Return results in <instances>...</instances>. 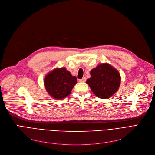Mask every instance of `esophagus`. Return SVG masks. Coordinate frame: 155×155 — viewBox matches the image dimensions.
I'll return each mask as SVG.
<instances>
[{
	"instance_id": "34e87169",
	"label": "esophagus",
	"mask_w": 155,
	"mask_h": 155,
	"mask_svg": "<svg viewBox=\"0 0 155 155\" xmlns=\"http://www.w3.org/2000/svg\"><path fill=\"white\" fill-rule=\"evenodd\" d=\"M86 80H87V78L85 77H84L82 79H80V82H85V81H86Z\"/></svg>"
}]
</instances>
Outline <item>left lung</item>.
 <instances>
[{"instance_id":"8db88e82","label":"left lung","mask_w":155,"mask_h":155,"mask_svg":"<svg viewBox=\"0 0 155 155\" xmlns=\"http://www.w3.org/2000/svg\"><path fill=\"white\" fill-rule=\"evenodd\" d=\"M91 77L86 82L93 93L102 99L115 94L120 86V76L118 71L108 63L99 64L91 71Z\"/></svg>"}]
</instances>
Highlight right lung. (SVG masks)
<instances>
[{
	"mask_svg": "<svg viewBox=\"0 0 155 155\" xmlns=\"http://www.w3.org/2000/svg\"><path fill=\"white\" fill-rule=\"evenodd\" d=\"M77 83L76 77L72 76L65 68L54 69L44 80L46 90L56 99H62L68 96Z\"/></svg>",
	"mask_w": 155,
	"mask_h": 155,
	"instance_id": "1",
	"label": "right lung"
}]
</instances>
